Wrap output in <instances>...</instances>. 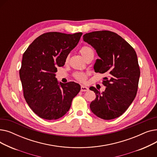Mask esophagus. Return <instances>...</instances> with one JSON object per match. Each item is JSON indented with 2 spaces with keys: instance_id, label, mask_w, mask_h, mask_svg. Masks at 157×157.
<instances>
[{
  "instance_id": "esophagus-1",
  "label": "esophagus",
  "mask_w": 157,
  "mask_h": 157,
  "mask_svg": "<svg viewBox=\"0 0 157 157\" xmlns=\"http://www.w3.org/2000/svg\"><path fill=\"white\" fill-rule=\"evenodd\" d=\"M89 90V88L85 86V85H81V92H87Z\"/></svg>"
}]
</instances>
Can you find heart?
I'll return each mask as SVG.
<instances>
[{"label":"heart","mask_w":157,"mask_h":157,"mask_svg":"<svg viewBox=\"0 0 157 157\" xmlns=\"http://www.w3.org/2000/svg\"><path fill=\"white\" fill-rule=\"evenodd\" d=\"M79 52L85 60L90 56H94V52L93 50V49L91 47L88 46H85L82 47L80 49ZM68 60L69 56H67L65 59V62H67ZM74 76H75L76 79H77L79 81H85L86 79V75L83 72H76Z\"/></svg>","instance_id":"b5f03b06"}]
</instances>
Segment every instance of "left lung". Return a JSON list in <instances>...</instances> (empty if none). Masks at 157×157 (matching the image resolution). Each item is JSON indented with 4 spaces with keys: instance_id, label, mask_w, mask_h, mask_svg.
<instances>
[{
    "instance_id": "left-lung-1",
    "label": "left lung",
    "mask_w": 157,
    "mask_h": 157,
    "mask_svg": "<svg viewBox=\"0 0 157 157\" xmlns=\"http://www.w3.org/2000/svg\"><path fill=\"white\" fill-rule=\"evenodd\" d=\"M83 40L94 48L100 58L94 65L95 72L108 75L104 79L106 87L104 92L90 88L96 94L90 109L103 120L118 118L128 108L137 94L140 69L136 53L125 39L111 31L88 33L83 36Z\"/></svg>"
}]
</instances>
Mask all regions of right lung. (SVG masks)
Listing matches in <instances>:
<instances>
[{
	"instance_id": "right-lung-1",
	"label": "right lung",
	"mask_w": 157,
	"mask_h": 157,
	"mask_svg": "<svg viewBox=\"0 0 157 157\" xmlns=\"http://www.w3.org/2000/svg\"><path fill=\"white\" fill-rule=\"evenodd\" d=\"M81 36V32L45 33L33 41L23 55L20 78L24 97L41 118L52 120L64 116L80 91L78 83L58 81L55 72L64 65Z\"/></svg>"
}]
</instances>
